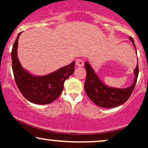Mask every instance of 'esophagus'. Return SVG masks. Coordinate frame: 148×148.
I'll list each match as a JSON object with an SVG mask.
<instances>
[{"label":"esophagus","instance_id":"esophagus-1","mask_svg":"<svg viewBox=\"0 0 148 148\" xmlns=\"http://www.w3.org/2000/svg\"><path fill=\"white\" fill-rule=\"evenodd\" d=\"M76 65L77 66V67H83V66L84 65V61L83 60H81V59H77V60H76Z\"/></svg>","mask_w":148,"mask_h":148}]
</instances>
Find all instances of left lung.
<instances>
[{"mask_svg": "<svg viewBox=\"0 0 148 148\" xmlns=\"http://www.w3.org/2000/svg\"><path fill=\"white\" fill-rule=\"evenodd\" d=\"M130 40L136 48L135 44L132 37H130ZM85 67L87 73L84 85L85 90L88 97L100 107L113 108L123 104L130 98L136 84L138 75V64L134 69L135 79L133 84L130 87L123 89L110 88L103 84L88 62L85 63Z\"/></svg>", "mask_w": 148, "mask_h": 148, "instance_id": "1", "label": "left lung"}]
</instances>
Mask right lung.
<instances>
[{"instance_id": "obj_1", "label": "right lung", "mask_w": 148, "mask_h": 148, "mask_svg": "<svg viewBox=\"0 0 148 148\" xmlns=\"http://www.w3.org/2000/svg\"><path fill=\"white\" fill-rule=\"evenodd\" d=\"M18 33L12 50V63L15 82L23 96L30 102L36 104L51 103L60 96L64 83L74 73L73 62L58 70L43 76H35L24 70L17 58Z\"/></svg>"}]
</instances>
